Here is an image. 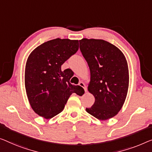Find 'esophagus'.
Instances as JSON below:
<instances>
[{
  "label": "esophagus",
  "mask_w": 152,
  "mask_h": 152,
  "mask_svg": "<svg viewBox=\"0 0 152 152\" xmlns=\"http://www.w3.org/2000/svg\"><path fill=\"white\" fill-rule=\"evenodd\" d=\"M78 85H80V87H82L84 89H85V92L87 91V87H86V86H85V83H83V82H80V83H79Z\"/></svg>",
  "instance_id": "esophagus-1"
}]
</instances>
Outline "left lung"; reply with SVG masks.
<instances>
[{
    "instance_id": "1",
    "label": "left lung",
    "mask_w": 152,
    "mask_h": 152,
    "mask_svg": "<svg viewBox=\"0 0 152 152\" xmlns=\"http://www.w3.org/2000/svg\"><path fill=\"white\" fill-rule=\"evenodd\" d=\"M80 50L90 69L88 91L95 98L86 111L99 120L117 115L125 102L129 87L128 63L118 48L103 39L79 40Z\"/></svg>"
}]
</instances>
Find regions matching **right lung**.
Listing matches in <instances>:
<instances>
[{
  "mask_svg": "<svg viewBox=\"0 0 152 152\" xmlns=\"http://www.w3.org/2000/svg\"><path fill=\"white\" fill-rule=\"evenodd\" d=\"M78 40L52 39L37 46L27 58L24 83L31 108L45 119L63 111L74 93L82 96L80 86L69 83L72 74L61 65L78 50Z\"/></svg>",
  "mask_w": 152,
  "mask_h": 152,
  "instance_id": "right-lung-1",
  "label": "right lung"
}]
</instances>
